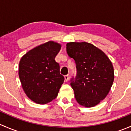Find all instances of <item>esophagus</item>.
Instances as JSON below:
<instances>
[{
  "instance_id": "esophagus-1",
  "label": "esophagus",
  "mask_w": 131,
  "mask_h": 131,
  "mask_svg": "<svg viewBox=\"0 0 131 131\" xmlns=\"http://www.w3.org/2000/svg\"><path fill=\"white\" fill-rule=\"evenodd\" d=\"M64 80H65L66 82H67L68 80V79H69V75H64Z\"/></svg>"
}]
</instances>
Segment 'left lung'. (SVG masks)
<instances>
[{
	"label": "left lung",
	"mask_w": 131,
	"mask_h": 131,
	"mask_svg": "<svg viewBox=\"0 0 131 131\" xmlns=\"http://www.w3.org/2000/svg\"><path fill=\"white\" fill-rule=\"evenodd\" d=\"M67 54L76 63L77 76L70 85L79 105L92 107L106 97L114 80L112 62L101 50L88 42H69Z\"/></svg>",
	"instance_id": "1"
}]
</instances>
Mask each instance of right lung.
I'll list each match as a JSON object with an SVG mask.
<instances>
[{
    "mask_svg": "<svg viewBox=\"0 0 131 131\" xmlns=\"http://www.w3.org/2000/svg\"><path fill=\"white\" fill-rule=\"evenodd\" d=\"M61 46L49 41L32 49L21 58L19 77L26 96L34 102L44 105L54 100L64 78L59 73L55 57Z\"/></svg>",
    "mask_w": 131,
    "mask_h": 131,
    "instance_id": "1",
    "label": "right lung"
}]
</instances>
